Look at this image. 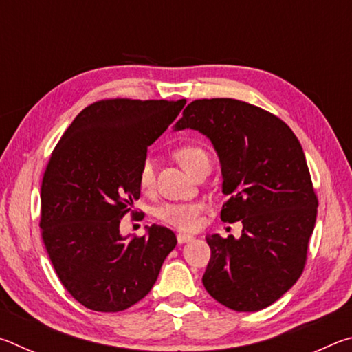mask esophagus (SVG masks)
Returning <instances> with one entry per match:
<instances>
[{
	"mask_svg": "<svg viewBox=\"0 0 352 352\" xmlns=\"http://www.w3.org/2000/svg\"><path fill=\"white\" fill-rule=\"evenodd\" d=\"M189 241H192V236H189V234H177V242L178 243H184V242H189Z\"/></svg>",
	"mask_w": 352,
	"mask_h": 352,
	"instance_id": "esophagus-1",
	"label": "esophagus"
}]
</instances>
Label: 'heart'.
<instances>
[{
  "instance_id": "1",
  "label": "heart",
  "mask_w": 352,
  "mask_h": 352,
  "mask_svg": "<svg viewBox=\"0 0 352 352\" xmlns=\"http://www.w3.org/2000/svg\"><path fill=\"white\" fill-rule=\"evenodd\" d=\"M175 158L190 175L201 166L210 164V157L205 148L195 144H184L175 151ZM155 182L153 162L144 158L138 172V183L141 189H151ZM204 212V205L192 201V204H164L155 210V217L163 223L180 231H194L200 226V216Z\"/></svg>"
}]
</instances>
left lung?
<instances>
[{
	"instance_id": "obj_1",
	"label": "left lung",
	"mask_w": 352,
	"mask_h": 352,
	"mask_svg": "<svg viewBox=\"0 0 352 352\" xmlns=\"http://www.w3.org/2000/svg\"><path fill=\"white\" fill-rule=\"evenodd\" d=\"M211 140L222 166L223 222H242V234L206 237L211 259L201 278L208 294L237 312H256L279 300L305 270L318 199L305 152L278 116L243 100L197 99L175 130Z\"/></svg>"
}]
</instances>
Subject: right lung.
Masks as SVG:
<instances>
[{
	"mask_svg": "<svg viewBox=\"0 0 352 352\" xmlns=\"http://www.w3.org/2000/svg\"><path fill=\"white\" fill-rule=\"evenodd\" d=\"M184 104L98 100L76 116L51 153L41 182V239L63 287L91 311H126L142 300L177 245L166 226L126 241L119 223L140 199L147 147Z\"/></svg>",
	"mask_w": 352,
	"mask_h": 352,
	"instance_id": "add662e5",
	"label": "right lung"
}]
</instances>
